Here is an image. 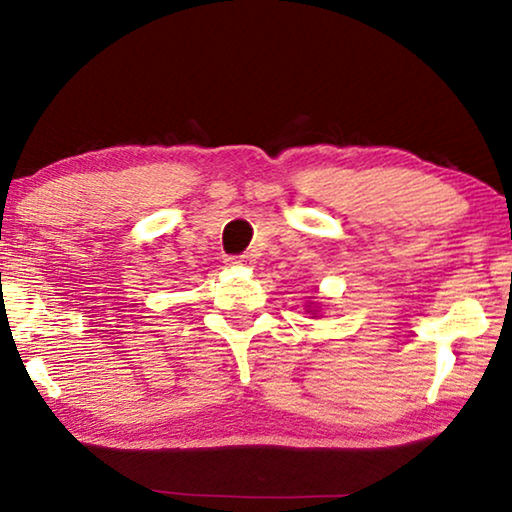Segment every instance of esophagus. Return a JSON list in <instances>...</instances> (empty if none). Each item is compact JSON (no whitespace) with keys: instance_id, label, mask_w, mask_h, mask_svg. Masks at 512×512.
Returning a JSON list of instances; mask_svg holds the SVG:
<instances>
[{"instance_id":"34e87169","label":"esophagus","mask_w":512,"mask_h":512,"mask_svg":"<svg viewBox=\"0 0 512 512\" xmlns=\"http://www.w3.org/2000/svg\"><path fill=\"white\" fill-rule=\"evenodd\" d=\"M228 264L235 266V268H241V266H253L255 259L253 255H239V257H228Z\"/></svg>"}]
</instances>
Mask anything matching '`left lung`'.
I'll return each mask as SVG.
<instances>
[{"label": "left lung", "mask_w": 512, "mask_h": 512, "mask_svg": "<svg viewBox=\"0 0 512 512\" xmlns=\"http://www.w3.org/2000/svg\"><path fill=\"white\" fill-rule=\"evenodd\" d=\"M320 309H323V307H320L318 302H307V305H305V311H307V314H311V318H318Z\"/></svg>", "instance_id": "obj_1"}]
</instances>
